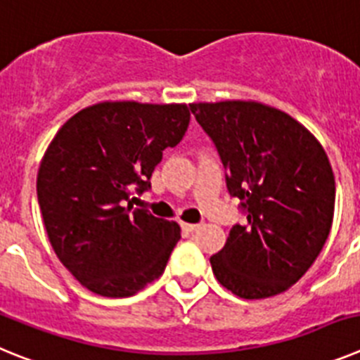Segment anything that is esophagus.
Returning <instances> with one entry per match:
<instances>
[{
	"mask_svg": "<svg viewBox=\"0 0 360 360\" xmlns=\"http://www.w3.org/2000/svg\"><path fill=\"white\" fill-rule=\"evenodd\" d=\"M198 227L200 225H196V224H182V229L187 232H195Z\"/></svg>",
	"mask_w": 360,
	"mask_h": 360,
	"instance_id": "esophagus-1",
	"label": "esophagus"
}]
</instances>
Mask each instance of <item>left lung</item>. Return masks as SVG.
<instances>
[{"label":"left lung","mask_w":360,"mask_h":360,"mask_svg":"<svg viewBox=\"0 0 360 360\" xmlns=\"http://www.w3.org/2000/svg\"><path fill=\"white\" fill-rule=\"evenodd\" d=\"M221 158L247 224L211 256L219 285L243 299L278 295L303 278L332 229L335 178L317 139L256 101L189 104Z\"/></svg>","instance_id":"1"}]
</instances>
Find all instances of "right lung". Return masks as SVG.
<instances>
[{
  "mask_svg": "<svg viewBox=\"0 0 360 360\" xmlns=\"http://www.w3.org/2000/svg\"><path fill=\"white\" fill-rule=\"evenodd\" d=\"M189 119L187 104L104 101L50 142L37 173L44 227L59 262L94 294L129 297L164 272L180 227L126 202L151 187Z\"/></svg>",
  "mask_w": 360,
  "mask_h": 360,
  "instance_id": "1",
  "label": "right lung"
}]
</instances>
